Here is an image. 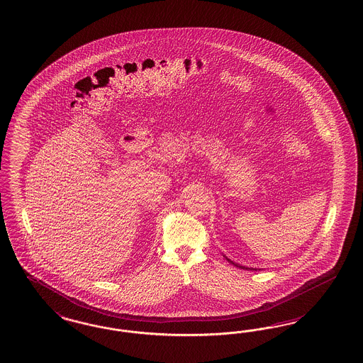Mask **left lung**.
<instances>
[{
	"instance_id": "1",
	"label": "left lung",
	"mask_w": 363,
	"mask_h": 363,
	"mask_svg": "<svg viewBox=\"0 0 363 363\" xmlns=\"http://www.w3.org/2000/svg\"><path fill=\"white\" fill-rule=\"evenodd\" d=\"M230 262H231V260H230ZM231 263H233V262H231ZM233 264L236 266V267H240V269H246V267H243V266H239V264H236V263H233Z\"/></svg>"
}]
</instances>
